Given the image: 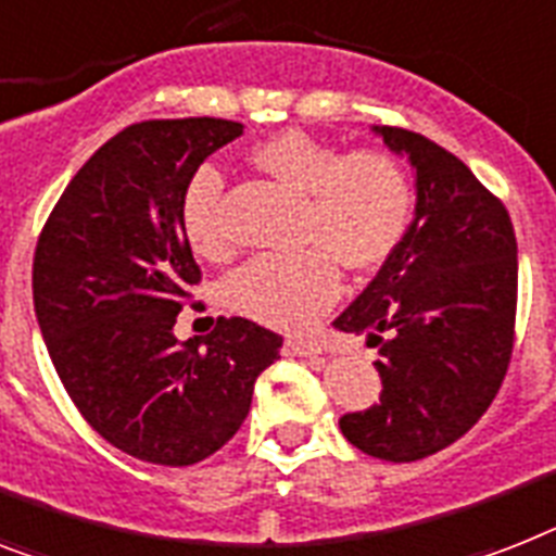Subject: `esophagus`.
Listing matches in <instances>:
<instances>
[{"instance_id": "1", "label": "esophagus", "mask_w": 556, "mask_h": 556, "mask_svg": "<svg viewBox=\"0 0 556 556\" xmlns=\"http://www.w3.org/2000/svg\"><path fill=\"white\" fill-rule=\"evenodd\" d=\"M286 354L288 356H319L323 354V342L291 337V340H286Z\"/></svg>"}]
</instances>
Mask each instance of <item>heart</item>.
<instances>
[{
	"mask_svg": "<svg viewBox=\"0 0 556 556\" xmlns=\"http://www.w3.org/2000/svg\"><path fill=\"white\" fill-rule=\"evenodd\" d=\"M256 168L305 200L302 237L317 242L300 254H263L223 282V302L270 328H305L340 293V268L368 270L403 242L414 188L403 162L386 151L342 153L323 139L282 130L254 148ZM225 176L200 165L182 191V231L205 260H223L231 237L223 219Z\"/></svg>",
	"mask_w": 556,
	"mask_h": 556,
	"instance_id": "b5f03b06",
	"label": "heart"
}]
</instances>
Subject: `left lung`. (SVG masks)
I'll list each match as a JSON object with an SVG mask.
<instances>
[{
	"label": "left lung",
	"instance_id": "8db88e82",
	"mask_svg": "<svg viewBox=\"0 0 556 556\" xmlns=\"http://www.w3.org/2000/svg\"><path fill=\"white\" fill-rule=\"evenodd\" d=\"M408 156L417 205L403 242L333 325L380 349V403L340 419L368 457H431L485 414L514 349L517 237L503 202L454 153L374 125Z\"/></svg>",
	"mask_w": 556,
	"mask_h": 556
}]
</instances>
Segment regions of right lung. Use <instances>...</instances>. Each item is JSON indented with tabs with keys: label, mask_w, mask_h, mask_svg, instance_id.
Masks as SVG:
<instances>
[{
	"label": "right lung",
	"mask_w": 556,
	"mask_h": 556,
	"mask_svg": "<svg viewBox=\"0 0 556 556\" xmlns=\"http://www.w3.org/2000/svg\"><path fill=\"white\" fill-rule=\"evenodd\" d=\"M242 125L214 116L137 122L76 170L34 254V308L59 380L88 426L156 466H193L231 440L282 337L216 319L179 342L200 282L182 231L191 174Z\"/></svg>",
	"instance_id": "add662e5"
}]
</instances>
